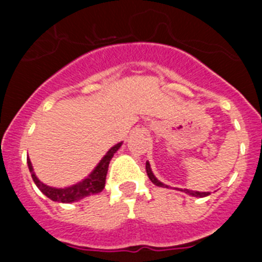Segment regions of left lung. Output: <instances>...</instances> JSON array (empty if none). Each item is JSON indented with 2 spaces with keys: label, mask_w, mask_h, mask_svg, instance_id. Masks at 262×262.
Segmentation results:
<instances>
[{
  "label": "left lung",
  "mask_w": 262,
  "mask_h": 262,
  "mask_svg": "<svg viewBox=\"0 0 262 262\" xmlns=\"http://www.w3.org/2000/svg\"><path fill=\"white\" fill-rule=\"evenodd\" d=\"M145 169H147V174H148V177H149V180H151V181L154 182L156 186L168 187L166 185H164L163 182H160L159 180L155 177L154 173H152V170H151V166H149V163H148V161H147V164H145ZM177 190L184 191V193L189 194V195H191V196H207L210 194V193H207V191H193V190H189V189H177Z\"/></svg>",
  "instance_id": "1"
}]
</instances>
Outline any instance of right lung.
Wrapping results in <instances>:
<instances>
[{
  "label": "right lung",
  "instance_id": "1",
  "mask_svg": "<svg viewBox=\"0 0 262 262\" xmlns=\"http://www.w3.org/2000/svg\"><path fill=\"white\" fill-rule=\"evenodd\" d=\"M122 145V143L114 145L111 148L110 151L103 156V159L99 161L98 165L96 166L93 172L90 173V176L88 178H85L84 181L78 182V184L73 185V186L66 187V189H56V187H51L45 185L43 182H40L36 178L35 173L32 170V165L30 159H27V164H29V169L31 172L32 180L36 184V186L39 187V190L41 193L47 195L50 200L55 201V202H62V203H71L75 202V201H80L81 198L84 196L92 195V194L101 193L105 187L106 182V174H107L108 164H110V160L113 159L115 152L119 149V147Z\"/></svg>",
  "mask_w": 262,
  "mask_h": 262
}]
</instances>
